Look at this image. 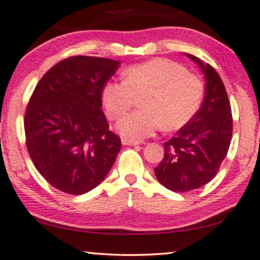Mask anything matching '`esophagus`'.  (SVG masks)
Wrapping results in <instances>:
<instances>
[{
	"instance_id": "esophagus-1",
	"label": "esophagus",
	"mask_w": 260,
	"mask_h": 260,
	"mask_svg": "<svg viewBox=\"0 0 260 260\" xmlns=\"http://www.w3.org/2000/svg\"><path fill=\"white\" fill-rule=\"evenodd\" d=\"M121 142H122V145H127V146H138V145H140V142H139V141H133V140H129V139H122Z\"/></svg>"
}]
</instances>
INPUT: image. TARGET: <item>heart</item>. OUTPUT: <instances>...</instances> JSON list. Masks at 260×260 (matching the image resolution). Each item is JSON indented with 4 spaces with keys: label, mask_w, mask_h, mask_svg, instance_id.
Instances as JSON below:
<instances>
[{
    "label": "heart",
    "mask_w": 260,
    "mask_h": 260,
    "mask_svg": "<svg viewBox=\"0 0 260 260\" xmlns=\"http://www.w3.org/2000/svg\"><path fill=\"white\" fill-rule=\"evenodd\" d=\"M123 81L111 80L102 87L106 113L118 119L140 100L141 111L122 116L115 128L133 141L144 140L164 127L181 128L194 118L202 106L204 86L200 79L184 66L168 58H153L133 64L122 73Z\"/></svg>",
    "instance_id": "1"
}]
</instances>
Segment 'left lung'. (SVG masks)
I'll use <instances>...</instances> for the list:
<instances>
[{
	"instance_id": "1",
	"label": "left lung",
	"mask_w": 260,
	"mask_h": 260,
	"mask_svg": "<svg viewBox=\"0 0 260 260\" xmlns=\"http://www.w3.org/2000/svg\"><path fill=\"white\" fill-rule=\"evenodd\" d=\"M199 66L206 80L202 107L187 125L164 144V159L154 168L161 185L173 192H188L215 177L232 138V112L220 76L211 64L185 53Z\"/></svg>"
}]
</instances>
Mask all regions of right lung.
Masks as SVG:
<instances>
[{
    "label": "right lung",
    "mask_w": 260,
    "mask_h": 260,
    "mask_svg": "<svg viewBox=\"0 0 260 260\" xmlns=\"http://www.w3.org/2000/svg\"><path fill=\"white\" fill-rule=\"evenodd\" d=\"M120 62L72 56L36 85L24 115L25 145L53 187L80 196L100 185L121 148L102 112V87Z\"/></svg>",
    "instance_id": "obj_1"
}]
</instances>
